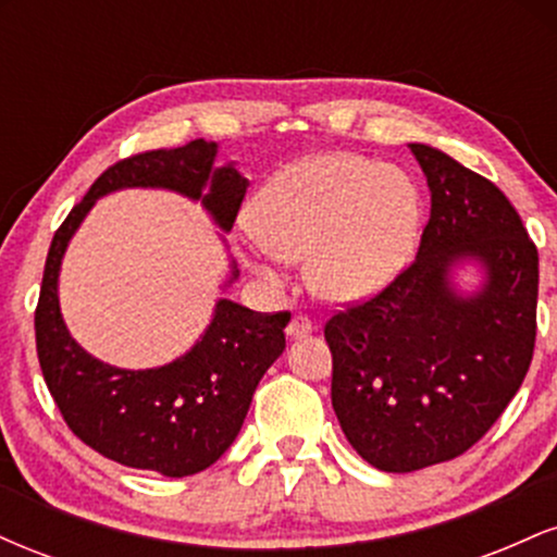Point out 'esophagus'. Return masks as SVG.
Wrapping results in <instances>:
<instances>
[{
  "label": "esophagus",
  "instance_id": "1",
  "mask_svg": "<svg viewBox=\"0 0 557 557\" xmlns=\"http://www.w3.org/2000/svg\"><path fill=\"white\" fill-rule=\"evenodd\" d=\"M311 330H314V322H311L306 314H293V319L287 322V327H285L287 337H304V335H309Z\"/></svg>",
  "mask_w": 557,
  "mask_h": 557
}]
</instances>
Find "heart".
I'll return each instance as SVG.
<instances>
[{
	"label": "heart",
	"mask_w": 557,
	"mask_h": 557,
	"mask_svg": "<svg viewBox=\"0 0 557 557\" xmlns=\"http://www.w3.org/2000/svg\"><path fill=\"white\" fill-rule=\"evenodd\" d=\"M419 225V190L406 172L356 154H322L264 185L253 207L259 238L246 257L267 283H280V259H309L319 296L361 300L403 272Z\"/></svg>",
	"instance_id": "b5f03b06"
}]
</instances>
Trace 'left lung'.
Instances as JSON below:
<instances>
[{"instance_id":"obj_1","label":"left lung","mask_w":557,"mask_h":557,"mask_svg":"<svg viewBox=\"0 0 557 557\" xmlns=\"http://www.w3.org/2000/svg\"><path fill=\"white\" fill-rule=\"evenodd\" d=\"M432 194L417 261L324 324L332 408L367 463L406 474L458 458L500 419L534 356L540 257L519 212L487 177L408 144ZM485 283L451 287L458 260Z\"/></svg>"}]
</instances>
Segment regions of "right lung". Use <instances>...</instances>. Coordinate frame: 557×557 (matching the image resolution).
<instances>
[{
  "instance_id": "obj_1",
  "label": "right lung",
  "mask_w": 557,
  "mask_h": 557,
  "mask_svg": "<svg viewBox=\"0 0 557 557\" xmlns=\"http://www.w3.org/2000/svg\"><path fill=\"white\" fill-rule=\"evenodd\" d=\"M216 144L203 138L114 162L96 177L49 246L36 306V350L62 419L110 461L164 476L209 469L238 437L253 389L285 350L287 311L261 314L220 298L212 322L188 354L157 369H117L94 359L62 322L57 277L65 248L96 198L120 188H168L233 227L248 181L235 164L214 168ZM238 270L233 267V277Z\"/></svg>"
}]
</instances>
